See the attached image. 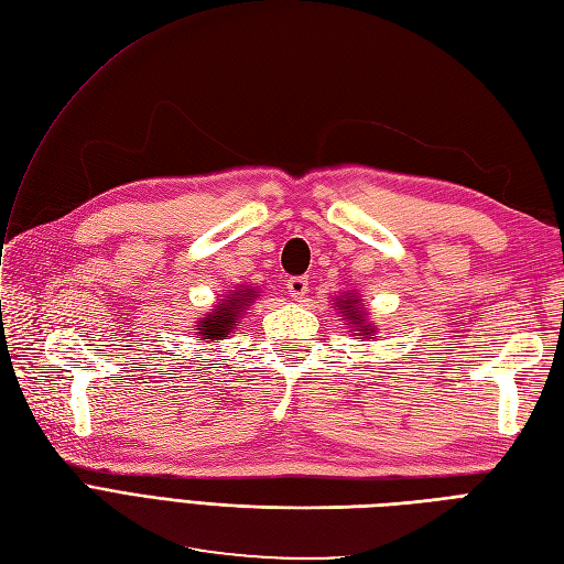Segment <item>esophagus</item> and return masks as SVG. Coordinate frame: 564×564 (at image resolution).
<instances>
[{
  "mask_svg": "<svg viewBox=\"0 0 564 564\" xmlns=\"http://www.w3.org/2000/svg\"><path fill=\"white\" fill-rule=\"evenodd\" d=\"M286 292L292 294L294 301H301L305 294H308V278H289L286 280Z\"/></svg>",
  "mask_w": 564,
  "mask_h": 564,
  "instance_id": "esophagus-1",
  "label": "esophagus"
}]
</instances>
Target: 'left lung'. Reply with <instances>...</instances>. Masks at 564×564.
Returning <instances> with one entry per match:
<instances>
[{
  "instance_id": "1",
  "label": "left lung",
  "mask_w": 564,
  "mask_h": 564,
  "mask_svg": "<svg viewBox=\"0 0 564 564\" xmlns=\"http://www.w3.org/2000/svg\"><path fill=\"white\" fill-rule=\"evenodd\" d=\"M336 311L344 313L346 322L350 324V332H355V336H362V338H373V327L365 319V308L362 303L357 296H338L336 299Z\"/></svg>"
}]
</instances>
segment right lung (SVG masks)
Masks as SVG:
<instances>
[{
	"mask_svg": "<svg viewBox=\"0 0 564 564\" xmlns=\"http://www.w3.org/2000/svg\"><path fill=\"white\" fill-rule=\"evenodd\" d=\"M256 296H259V292L245 284L242 289H232L224 299H218L214 311L199 317L195 324L197 344H218V340H224L237 327V319L242 317Z\"/></svg>",
	"mask_w": 564,
	"mask_h": 564,
	"instance_id": "obj_1",
	"label": "right lung"
}]
</instances>
